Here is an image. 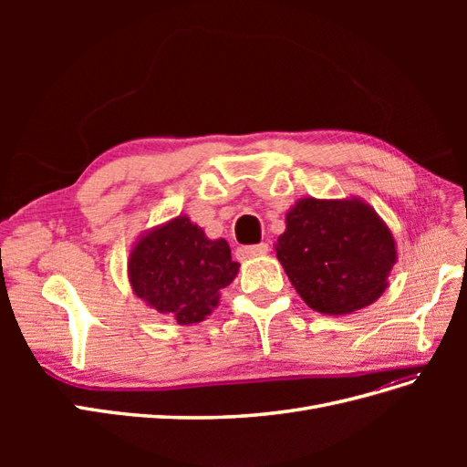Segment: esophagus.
Listing matches in <instances>:
<instances>
[{
    "label": "esophagus",
    "mask_w": 467,
    "mask_h": 467,
    "mask_svg": "<svg viewBox=\"0 0 467 467\" xmlns=\"http://www.w3.org/2000/svg\"><path fill=\"white\" fill-rule=\"evenodd\" d=\"M244 257H263L268 253V245L266 244H257V245H247L239 249Z\"/></svg>",
    "instance_id": "34e87169"
}]
</instances>
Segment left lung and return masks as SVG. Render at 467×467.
Segmentation results:
<instances>
[{
	"label": "left lung",
	"mask_w": 467,
	"mask_h": 467,
	"mask_svg": "<svg viewBox=\"0 0 467 467\" xmlns=\"http://www.w3.org/2000/svg\"><path fill=\"white\" fill-rule=\"evenodd\" d=\"M276 257L309 307L347 316L386 292L398 245L388 223L358 196H304L286 212Z\"/></svg>",
	"instance_id": "8db88e82"
}]
</instances>
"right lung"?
<instances>
[{
    "instance_id": "obj_1",
    "label": "right lung",
    "mask_w": 467,
    "mask_h": 467,
    "mask_svg": "<svg viewBox=\"0 0 467 467\" xmlns=\"http://www.w3.org/2000/svg\"><path fill=\"white\" fill-rule=\"evenodd\" d=\"M237 271L228 242L208 239L187 214L144 232L129 255V282L136 298L179 325L204 321Z\"/></svg>"
}]
</instances>
